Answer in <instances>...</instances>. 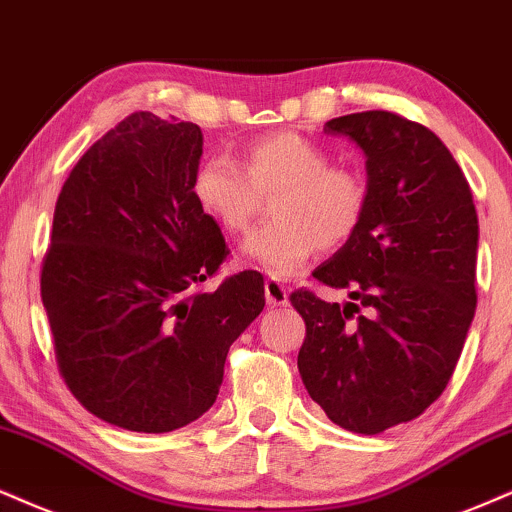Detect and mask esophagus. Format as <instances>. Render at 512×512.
<instances>
[{
  "label": "esophagus",
  "mask_w": 512,
  "mask_h": 512,
  "mask_svg": "<svg viewBox=\"0 0 512 512\" xmlns=\"http://www.w3.org/2000/svg\"><path fill=\"white\" fill-rule=\"evenodd\" d=\"M266 301L268 306H287L289 304V292L280 280H266Z\"/></svg>",
  "instance_id": "34e87169"
}]
</instances>
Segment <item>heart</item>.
<instances>
[{
    "mask_svg": "<svg viewBox=\"0 0 512 512\" xmlns=\"http://www.w3.org/2000/svg\"><path fill=\"white\" fill-rule=\"evenodd\" d=\"M270 201V220L244 242V254L270 275H294L318 246L337 249L356 235L368 208V182L356 168L332 166L327 149L299 132H275L244 149V170L225 156L194 175L199 204L227 232H244Z\"/></svg>",
    "mask_w": 512,
    "mask_h": 512,
    "instance_id": "obj_1",
    "label": "heart"
}]
</instances>
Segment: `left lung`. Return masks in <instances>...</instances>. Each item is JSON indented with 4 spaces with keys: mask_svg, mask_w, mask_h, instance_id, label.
Segmentation results:
<instances>
[{
    "mask_svg": "<svg viewBox=\"0 0 512 512\" xmlns=\"http://www.w3.org/2000/svg\"><path fill=\"white\" fill-rule=\"evenodd\" d=\"M365 154L358 232L313 270L351 301L289 296L306 323L299 372L334 425L380 434L425 413L449 384L477 306V211L463 170L425 125L389 111L325 123Z\"/></svg>",
    "mask_w": 512,
    "mask_h": 512,
    "instance_id": "1",
    "label": "left lung"
}]
</instances>
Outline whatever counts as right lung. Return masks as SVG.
Instances as JSON below:
<instances>
[{"label":"right lung","instance_id":"right-lung-1","mask_svg":"<svg viewBox=\"0 0 512 512\" xmlns=\"http://www.w3.org/2000/svg\"><path fill=\"white\" fill-rule=\"evenodd\" d=\"M201 147L199 125L130 113L56 199L40 277L56 363L82 406L130 432L201 418L232 342L266 306L256 270L197 289L230 254L194 194Z\"/></svg>","mask_w":512,"mask_h":512}]
</instances>
